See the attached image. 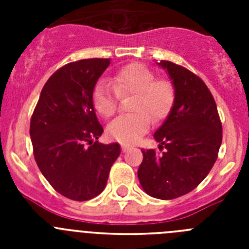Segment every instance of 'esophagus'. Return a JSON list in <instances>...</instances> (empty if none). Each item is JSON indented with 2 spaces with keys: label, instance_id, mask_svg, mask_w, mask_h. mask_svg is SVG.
<instances>
[{
  "label": "esophagus",
  "instance_id": "obj_1",
  "mask_svg": "<svg viewBox=\"0 0 249 249\" xmlns=\"http://www.w3.org/2000/svg\"><path fill=\"white\" fill-rule=\"evenodd\" d=\"M128 148H129V147L127 146V144H122V151H123V152H126Z\"/></svg>",
  "mask_w": 249,
  "mask_h": 249
}]
</instances>
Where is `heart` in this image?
Segmentation results:
<instances>
[{
	"mask_svg": "<svg viewBox=\"0 0 249 249\" xmlns=\"http://www.w3.org/2000/svg\"><path fill=\"white\" fill-rule=\"evenodd\" d=\"M112 87L98 82L92 92V103L100 116L108 118L117 111L118 97L132 96L129 109L133 113L117 117L107 127L109 138L131 144L144 135L155 122L163 121L176 100L173 83L167 78H156L155 72L142 63H129L113 74Z\"/></svg>",
	"mask_w": 249,
	"mask_h": 249,
	"instance_id": "heart-1",
	"label": "heart"
}]
</instances>
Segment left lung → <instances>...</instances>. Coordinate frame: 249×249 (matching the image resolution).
Listing matches in <instances>:
<instances>
[{"mask_svg":"<svg viewBox=\"0 0 249 249\" xmlns=\"http://www.w3.org/2000/svg\"><path fill=\"white\" fill-rule=\"evenodd\" d=\"M176 89L168 117L155 132L160 151L142 149L138 179L147 195L173 199L193 191L210 173L222 143V123L212 93L197 74L169 61Z\"/></svg>","mask_w":249,"mask_h":249,"instance_id":"left-lung-1","label":"left lung"}]
</instances>
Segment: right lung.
I'll list each match as a JSON object with an SVG mask.
<instances>
[{"mask_svg": "<svg viewBox=\"0 0 249 249\" xmlns=\"http://www.w3.org/2000/svg\"><path fill=\"white\" fill-rule=\"evenodd\" d=\"M108 58L80 59L57 70L43 86L30 123L39 171L59 195L87 201L105 190L120 144H102L92 92Z\"/></svg>", "mask_w": 249, "mask_h": 249, "instance_id": "1", "label": "right lung"}]
</instances>
